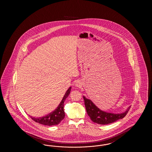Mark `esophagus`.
<instances>
[{
  "label": "esophagus",
  "mask_w": 152,
  "mask_h": 152,
  "mask_svg": "<svg viewBox=\"0 0 152 152\" xmlns=\"http://www.w3.org/2000/svg\"><path fill=\"white\" fill-rule=\"evenodd\" d=\"M77 86H78V84H77Z\"/></svg>",
  "instance_id": "esophagus-1"
}]
</instances>
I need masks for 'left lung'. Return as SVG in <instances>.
<instances>
[{
    "instance_id": "1",
    "label": "left lung",
    "mask_w": 152,
    "mask_h": 152,
    "mask_svg": "<svg viewBox=\"0 0 152 152\" xmlns=\"http://www.w3.org/2000/svg\"><path fill=\"white\" fill-rule=\"evenodd\" d=\"M83 99L84 100L87 114L89 116L91 120L94 123L101 125L111 124L116 122L120 119H122L127 115L130 109L129 107L125 112L120 114L108 113L98 108L92 101L86 99L84 96H83Z\"/></svg>"
}]
</instances>
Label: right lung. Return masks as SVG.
I'll use <instances>...</instances> for the list:
<instances>
[{
  "mask_svg": "<svg viewBox=\"0 0 152 152\" xmlns=\"http://www.w3.org/2000/svg\"><path fill=\"white\" fill-rule=\"evenodd\" d=\"M71 89V88L70 87L67 90L63 98V100L60 103L58 108L56 109L55 111H53L52 113H50L48 115H47L41 118H34L31 117V118L36 123H39L44 125L51 126L58 125L65 117V113L64 110V102L66 98L70 94Z\"/></svg>",
  "mask_w": 152,
  "mask_h": 152,
  "instance_id": "1",
  "label": "right lung"
}]
</instances>
